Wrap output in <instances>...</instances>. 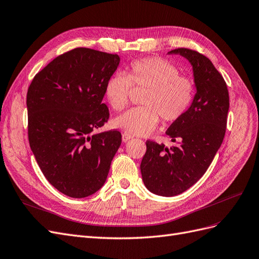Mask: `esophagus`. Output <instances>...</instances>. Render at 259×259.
I'll return each instance as SVG.
<instances>
[{"label": "esophagus", "instance_id": "obj_1", "mask_svg": "<svg viewBox=\"0 0 259 259\" xmlns=\"http://www.w3.org/2000/svg\"><path fill=\"white\" fill-rule=\"evenodd\" d=\"M132 138H133V136L127 134V133H123V134H122V140L124 143H127L128 140H131Z\"/></svg>", "mask_w": 259, "mask_h": 259}]
</instances>
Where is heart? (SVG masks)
Returning a JSON list of instances; mask_svg holds the SVG:
<instances>
[{
	"mask_svg": "<svg viewBox=\"0 0 259 259\" xmlns=\"http://www.w3.org/2000/svg\"><path fill=\"white\" fill-rule=\"evenodd\" d=\"M132 86L146 89L144 107L132 108L116 116L113 125L131 135L146 136L158 126L160 117L166 123L178 121L191 107L195 84L191 77L180 75L179 69L166 59L148 57L133 61L127 72H115L105 86L108 104L115 111L127 106Z\"/></svg>",
	"mask_w": 259,
	"mask_h": 259,
	"instance_id": "heart-1",
	"label": "heart"
}]
</instances>
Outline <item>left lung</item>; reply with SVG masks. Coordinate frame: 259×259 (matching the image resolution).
Wrapping results in <instances>:
<instances>
[{
  "instance_id": "1",
  "label": "left lung",
  "mask_w": 259,
  "mask_h": 259,
  "mask_svg": "<svg viewBox=\"0 0 259 259\" xmlns=\"http://www.w3.org/2000/svg\"><path fill=\"white\" fill-rule=\"evenodd\" d=\"M167 54L180 55L190 62L197 92L188 112L165 132L176 144L166 147L147 140L140 171L149 191L174 197L204 175L221 148L229 110V93L224 77L204 55L188 49Z\"/></svg>"
}]
</instances>
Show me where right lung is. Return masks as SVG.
<instances>
[{
	"label": "right lung",
	"instance_id": "right-lung-1",
	"mask_svg": "<svg viewBox=\"0 0 259 259\" xmlns=\"http://www.w3.org/2000/svg\"><path fill=\"white\" fill-rule=\"evenodd\" d=\"M119 64L116 54L77 48L51 61L28 89L31 150L45 178L68 197L98 191L121 146L119 131L94 133L109 120L105 86Z\"/></svg>",
	"mask_w": 259,
	"mask_h": 259
}]
</instances>
